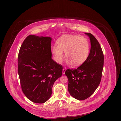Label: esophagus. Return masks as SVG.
<instances>
[{"instance_id": "obj_1", "label": "esophagus", "mask_w": 121, "mask_h": 121, "mask_svg": "<svg viewBox=\"0 0 121 121\" xmlns=\"http://www.w3.org/2000/svg\"><path fill=\"white\" fill-rule=\"evenodd\" d=\"M66 68H63V74H64L65 73V71H66Z\"/></svg>"}]
</instances>
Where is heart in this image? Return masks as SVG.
Wrapping results in <instances>:
<instances>
[{"label":"heart","instance_id":"obj_1","mask_svg":"<svg viewBox=\"0 0 121 121\" xmlns=\"http://www.w3.org/2000/svg\"><path fill=\"white\" fill-rule=\"evenodd\" d=\"M56 45L52 46L51 52L55 61L61 63L64 58V52L69 64L79 66L84 63L89 53V45L86 39L74 35H65L60 37Z\"/></svg>","mask_w":121,"mask_h":121}]
</instances>
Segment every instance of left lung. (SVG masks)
<instances>
[{
    "label": "left lung",
    "mask_w": 121,
    "mask_h": 121,
    "mask_svg": "<svg viewBox=\"0 0 121 121\" xmlns=\"http://www.w3.org/2000/svg\"><path fill=\"white\" fill-rule=\"evenodd\" d=\"M90 39L91 49L86 61L76 69H67L70 94L78 100L89 98L99 86L102 76L104 56L101 47L95 37L85 33Z\"/></svg>",
    "instance_id": "1"
}]
</instances>
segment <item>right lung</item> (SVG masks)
Segmentation results:
<instances>
[{
	"label": "right lung",
	"instance_id": "obj_1",
	"mask_svg": "<svg viewBox=\"0 0 121 121\" xmlns=\"http://www.w3.org/2000/svg\"><path fill=\"white\" fill-rule=\"evenodd\" d=\"M52 38L30 35L18 55V73L22 91L32 102H46L53 85L62 75L63 67L52 58Z\"/></svg>",
	"mask_w": 121,
	"mask_h": 121
}]
</instances>
